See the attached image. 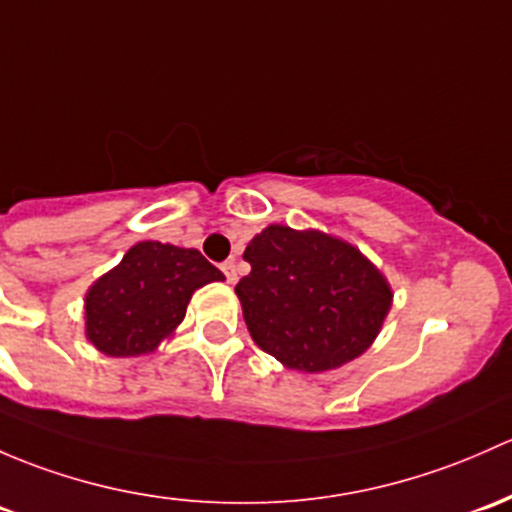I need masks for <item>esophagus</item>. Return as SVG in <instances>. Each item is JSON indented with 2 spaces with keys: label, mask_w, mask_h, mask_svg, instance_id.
Listing matches in <instances>:
<instances>
[{
  "label": "esophagus",
  "mask_w": 512,
  "mask_h": 512,
  "mask_svg": "<svg viewBox=\"0 0 512 512\" xmlns=\"http://www.w3.org/2000/svg\"><path fill=\"white\" fill-rule=\"evenodd\" d=\"M223 274H225V279H228V284L238 282V262H235V260L225 262V265H223Z\"/></svg>",
  "instance_id": "1"
}]
</instances>
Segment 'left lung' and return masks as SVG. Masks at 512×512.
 <instances>
[{"mask_svg":"<svg viewBox=\"0 0 512 512\" xmlns=\"http://www.w3.org/2000/svg\"><path fill=\"white\" fill-rule=\"evenodd\" d=\"M235 287L247 331L301 373H324L370 348L392 306L383 272L351 242L321 230L267 225L245 247Z\"/></svg>","mask_w":512,"mask_h":512,"instance_id":"1","label":"left lung"}]
</instances>
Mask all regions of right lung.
Segmentation results:
<instances>
[{
    "mask_svg": "<svg viewBox=\"0 0 512 512\" xmlns=\"http://www.w3.org/2000/svg\"><path fill=\"white\" fill-rule=\"evenodd\" d=\"M223 279L198 250L137 242L85 294V336L112 358L154 353L184 321L193 292Z\"/></svg>",
    "mask_w": 512,
    "mask_h": 512,
    "instance_id": "1",
    "label": "right lung"
}]
</instances>
